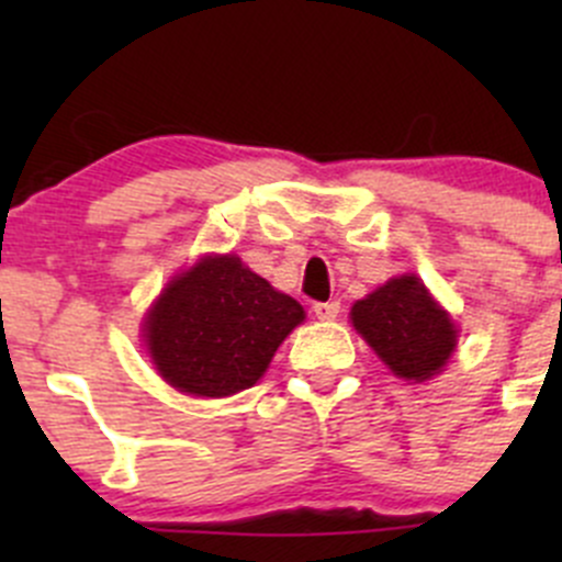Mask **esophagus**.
Segmentation results:
<instances>
[{"instance_id":"esophagus-1","label":"esophagus","mask_w":562,"mask_h":562,"mask_svg":"<svg viewBox=\"0 0 562 562\" xmlns=\"http://www.w3.org/2000/svg\"><path fill=\"white\" fill-rule=\"evenodd\" d=\"M313 313L315 317H321V321H334V317L339 315V302H317Z\"/></svg>"}]
</instances>
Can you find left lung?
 Segmentation results:
<instances>
[{"mask_svg": "<svg viewBox=\"0 0 562 562\" xmlns=\"http://www.w3.org/2000/svg\"><path fill=\"white\" fill-rule=\"evenodd\" d=\"M356 331L405 381L440 375L457 348V326L416 274H400L350 307Z\"/></svg>", "mask_w": 562, "mask_h": 562, "instance_id": "8db88e82", "label": "left lung"}]
</instances>
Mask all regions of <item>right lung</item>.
<instances>
[{"mask_svg":"<svg viewBox=\"0 0 562 562\" xmlns=\"http://www.w3.org/2000/svg\"><path fill=\"white\" fill-rule=\"evenodd\" d=\"M304 307L236 255H203L176 274L144 317L155 370L176 391L231 396L260 381Z\"/></svg>","mask_w":562,"mask_h":562,"instance_id":"right-lung-1","label":"right lung"}]
</instances>
